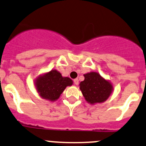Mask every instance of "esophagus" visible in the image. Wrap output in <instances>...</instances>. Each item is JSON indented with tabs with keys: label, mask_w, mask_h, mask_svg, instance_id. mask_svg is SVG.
Here are the masks:
<instances>
[{
	"label": "esophagus",
	"mask_w": 146,
	"mask_h": 146,
	"mask_svg": "<svg viewBox=\"0 0 146 146\" xmlns=\"http://www.w3.org/2000/svg\"><path fill=\"white\" fill-rule=\"evenodd\" d=\"M73 82H74L75 85H78V83H79V80H78V78H76V79L73 80Z\"/></svg>",
	"instance_id": "34e87169"
}]
</instances>
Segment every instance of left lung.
Listing matches in <instances>:
<instances>
[{
	"instance_id": "1",
	"label": "left lung",
	"mask_w": 146,
	"mask_h": 146,
	"mask_svg": "<svg viewBox=\"0 0 146 146\" xmlns=\"http://www.w3.org/2000/svg\"><path fill=\"white\" fill-rule=\"evenodd\" d=\"M84 77L85 80L80 83V89L87 102L94 104L108 99L113 90L109 81L96 72L86 73Z\"/></svg>"
}]
</instances>
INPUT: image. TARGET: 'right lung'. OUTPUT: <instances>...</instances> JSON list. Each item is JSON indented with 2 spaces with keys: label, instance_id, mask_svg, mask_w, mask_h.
I'll list each match as a JSON object with an SVG mask.
<instances>
[{
  "label": "right lung",
  "instance_id": "right-lung-1",
  "mask_svg": "<svg viewBox=\"0 0 146 146\" xmlns=\"http://www.w3.org/2000/svg\"><path fill=\"white\" fill-rule=\"evenodd\" d=\"M73 81L68 77H62L56 70L39 76L35 80L37 91L43 99L54 101L57 100L67 86H70Z\"/></svg>",
  "mask_w": 146,
  "mask_h": 146
}]
</instances>
